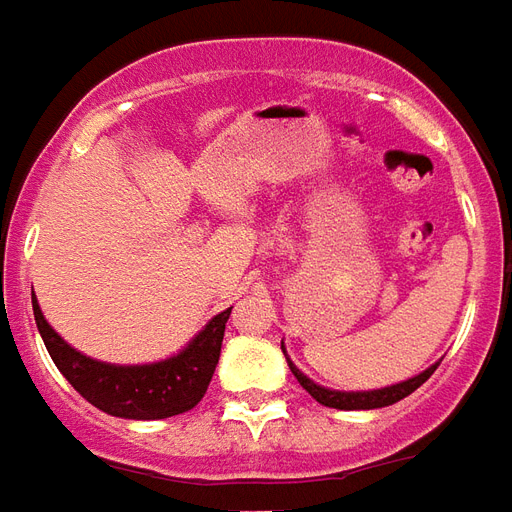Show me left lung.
<instances>
[{"label": "left lung", "instance_id": "1", "mask_svg": "<svg viewBox=\"0 0 512 512\" xmlns=\"http://www.w3.org/2000/svg\"><path fill=\"white\" fill-rule=\"evenodd\" d=\"M283 354H286V346L281 343ZM286 363L292 368V374L297 376V382L308 390V393L319 401L322 406H330V409H343V412H357V409H382V406H390V404H398L401 398L406 395H412L417 387L423 382L431 379V374L436 371V365H428L423 374L412 376V379H406V382H398V384H390V387H379V390H330V387H322V384H316L313 379L302 374L300 368L289 360V354H286Z\"/></svg>", "mask_w": 512, "mask_h": 512}]
</instances>
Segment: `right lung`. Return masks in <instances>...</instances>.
<instances>
[{
  "label": "right lung",
  "mask_w": 512,
  "mask_h": 512,
  "mask_svg": "<svg viewBox=\"0 0 512 512\" xmlns=\"http://www.w3.org/2000/svg\"><path fill=\"white\" fill-rule=\"evenodd\" d=\"M37 330L46 343L51 360L67 382L98 406L100 412L125 420H163L193 409L199 404L215 365L220 357V343L226 333L231 308L212 316L196 338H190L185 349L171 354L166 360L144 365H117L92 360L87 354L73 349L62 335L46 322V316L32 294Z\"/></svg>",
  "instance_id": "obj_1"
}]
</instances>
